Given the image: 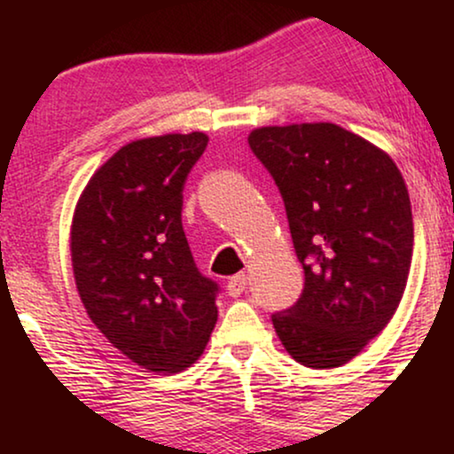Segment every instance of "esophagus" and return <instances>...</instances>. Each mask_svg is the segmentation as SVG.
<instances>
[{
    "label": "esophagus",
    "instance_id": "34e87169",
    "mask_svg": "<svg viewBox=\"0 0 454 454\" xmlns=\"http://www.w3.org/2000/svg\"><path fill=\"white\" fill-rule=\"evenodd\" d=\"M245 286H247V278H245V273H237V275H232L231 279H228L226 290H228V294H231V296H241Z\"/></svg>",
    "mask_w": 454,
    "mask_h": 454
}]
</instances>
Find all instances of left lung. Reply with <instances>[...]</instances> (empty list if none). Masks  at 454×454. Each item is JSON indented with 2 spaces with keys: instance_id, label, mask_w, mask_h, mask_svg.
Listing matches in <instances>:
<instances>
[{
  "instance_id": "1",
  "label": "left lung",
  "mask_w": 454,
  "mask_h": 454,
  "mask_svg": "<svg viewBox=\"0 0 454 454\" xmlns=\"http://www.w3.org/2000/svg\"><path fill=\"white\" fill-rule=\"evenodd\" d=\"M278 184L305 288L273 314L296 363L335 369L384 331L414 247L408 187L393 158L335 123L256 128L247 137Z\"/></svg>"
}]
</instances>
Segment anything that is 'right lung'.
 I'll use <instances>...</instances> for the list:
<instances>
[{
  "instance_id": "right-lung-1",
  "label": "right lung",
  "mask_w": 454,
  "mask_h": 454,
  "mask_svg": "<svg viewBox=\"0 0 454 454\" xmlns=\"http://www.w3.org/2000/svg\"><path fill=\"white\" fill-rule=\"evenodd\" d=\"M205 132L123 145L93 173L70 231L72 270L87 316L119 352L176 373L205 352L217 284L196 269L181 209Z\"/></svg>"
}]
</instances>
